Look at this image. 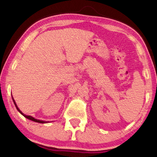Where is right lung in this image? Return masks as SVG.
Masks as SVG:
<instances>
[{"label":"right lung","mask_w":157,"mask_h":157,"mask_svg":"<svg viewBox=\"0 0 157 157\" xmlns=\"http://www.w3.org/2000/svg\"><path fill=\"white\" fill-rule=\"evenodd\" d=\"M13 102H14V104H15V107H16V108H17V109L18 110L19 112H20V113L21 114H22L23 116L25 117H26V118H27V119H29V120H31V121H35V122H37V123H41V124H44V123H47V122H48V121H42V120H36V119H35V118H33V117H31V116H26V115H25V114H23L21 111H20V109H19L18 108V107H17V104H16V103H15V100H14V99L13 98Z\"/></svg>","instance_id":"1"}]
</instances>
